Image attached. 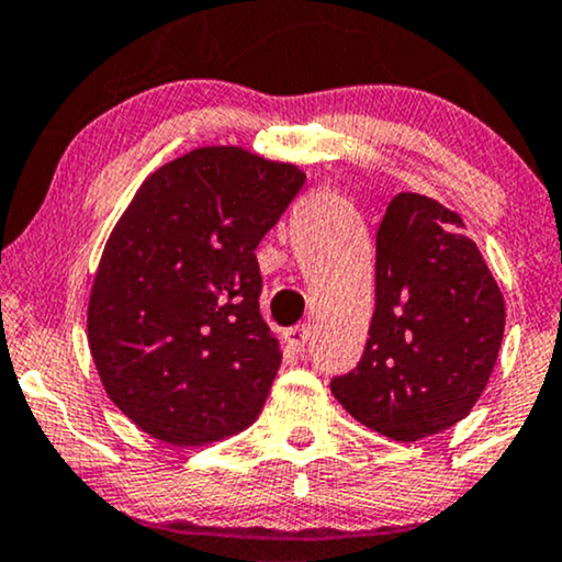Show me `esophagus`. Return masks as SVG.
<instances>
[{
    "instance_id": "esophagus-1",
    "label": "esophagus",
    "mask_w": 562,
    "mask_h": 562,
    "mask_svg": "<svg viewBox=\"0 0 562 562\" xmlns=\"http://www.w3.org/2000/svg\"><path fill=\"white\" fill-rule=\"evenodd\" d=\"M308 337H311L308 324H299V327L285 329V342H288V348H293L295 353H301V350H306Z\"/></svg>"
}]
</instances>
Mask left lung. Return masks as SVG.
<instances>
[{
  "mask_svg": "<svg viewBox=\"0 0 562 562\" xmlns=\"http://www.w3.org/2000/svg\"><path fill=\"white\" fill-rule=\"evenodd\" d=\"M503 329V293L461 216L427 195L397 193L376 229L367 348L329 387L356 422L416 442L469 416Z\"/></svg>",
  "mask_w": 562,
  "mask_h": 562,
  "instance_id": "obj_1",
  "label": "left lung"
}]
</instances>
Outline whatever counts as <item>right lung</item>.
Returning a JSON list of instances; mask_svg holds the SVG:
<instances>
[{"label":"right lung","mask_w":562,"mask_h":562,"mask_svg":"<svg viewBox=\"0 0 562 562\" xmlns=\"http://www.w3.org/2000/svg\"><path fill=\"white\" fill-rule=\"evenodd\" d=\"M303 182L293 165L204 146L138 188L88 301L101 384L135 427L193 448L261 414L282 350L261 319L256 246Z\"/></svg>","instance_id":"add662e5"}]
</instances>
